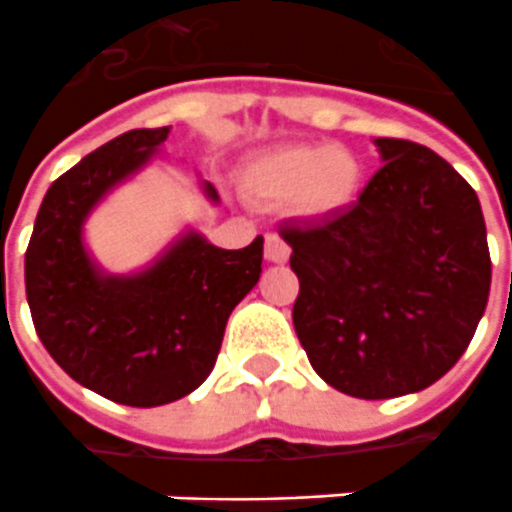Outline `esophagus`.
I'll list each match as a JSON object with an SVG mask.
<instances>
[{
	"mask_svg": "<svg viewBox=\"0 0 512 512\" xmlns=\"http://www.w3.org/2000/svg\"><path fill=\"white\" fill-rule=\"evenodd\" d=\"M290 257V246L279 236H266V260L268 263H287Z\"/></svg>",
	"mask_w": 512,
	"mask_h": 512,
	"instance_id": "34e87169",
	"label": "esophagus"
}]
</instances>
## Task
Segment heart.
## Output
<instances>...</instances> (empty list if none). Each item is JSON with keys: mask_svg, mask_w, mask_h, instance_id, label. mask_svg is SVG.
Listing matches in <instances>:
<instances>
[{"mask_svg": "<svg viewBox=\"0 0 512 512\" xmlns=\"http://www.w3.org/2000/svg\"><path fill=\"white\" fill-rule=\"evenodd\" d=\"M244 187L263 203H290L298 217L331 219L355 203L363 187L358 154L331 143H287L257 154Z\"/></svg>", "mask_w": 512, "mask_h": 512, "instance_id": "b5f03b06", "label": "heart"}]
</instances>
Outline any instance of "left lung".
<instances>
[{
    "label": "left lung",
    "mask_w": 512,
    "mask_h": 512,
    "mask_svg": "<svg viewBox=\"0 0 512 512\" xmlns=\"http://www.w3.org/2000/svg\"><path fill=\"white\" fill-rule=\"evenodd\" d=\"M385 162L342 214L285 225L301 282L293 325L312 369L355 399L418 393L475 336L491 290L475 189L420 143L377 138Z\"/></svg>",
    "instance_id": "8db88e82"
}]
</instances>
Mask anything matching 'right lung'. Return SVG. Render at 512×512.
I'll return each instance as SVG.
<instances>
[{
    "label": "right lung",
    "instance_id": "1",
    "mask_svg": "<svg viewBox=\"0 0 512 512\" xmlns=\"http://www.w3.org/2000/svg\"><path fill=\"white\" fill-rule=\"evenodd\" d=\"M168 132H124L59 176L24 260L26 301L45 350L83 388L127 407H160L195 391L217 363L227 317L263 271V236L219 249L195 230L138 274H105L94 263L83 222ZM203 192L219 200L211 184Z\"/></svg>",
    "mask_w": 512,
    "mask_h": 512
}]
</instances>
